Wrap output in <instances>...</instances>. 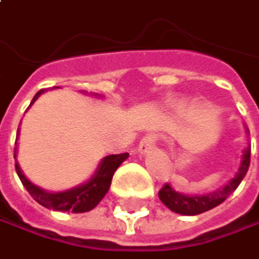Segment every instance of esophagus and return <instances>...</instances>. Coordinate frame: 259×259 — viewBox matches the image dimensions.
<instances>
[{
	"instance_id": "esophagus-1",
	"label": "esophagus",
	"mask_w": 259,
	"mask_h": 259,
	"mask_svg": "<svg viewBox=\"0 0 259 259\" xmlns=\"http://www.w3.org/2000/svg\"><path fill=\"white\" fill-rule=\"evenodd\" d=\"M154 143H156V137L154 136H147L144 137L138 146V153L140 154H147L150 150L154 147Z\"/></svg>"
}]
</instances>
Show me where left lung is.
<instances>
[{"mask_svg": "<svg viewBox=\"0 0 259 259\" xmlns=\"http://www.w3.org/2000/svg\"><path fill=\"white\" fill-rule=\"evenodd\" d=\"M249 163H251V144L243 150L239 169L236 170V174L233 175V178L225 187H222L214 192H210V194L187 195V194L175 191L174 188L170 187V184H166L159 191V198L174 213L184 214V215H197L204 211H208L214 207H217L219 204H222L236 188L239 187L242 179L245 178V175L249 169Z\"/></svg>", "mask_w": 259, "mask_h": 259, "instance_id": "left-lung-1", "label": "left lung"}]
</instances>
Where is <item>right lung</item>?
Here are the masks:
<instances>
[{
  "label": "right lung",
  "instance_id": "obj_1",
  "mask_svg": "<svg viewBox=\"0 0 259 259\" xmlns=\"http://www.w3.org/2000/svg\"><path fill=\"white\" fill-rule=\"evenodd\" d=\"M44 92L45 90H39L34 95L29 108ZM19 131L20 130H17V137H19ZM16 146H17V140H16ZM128 156H130L128 153H122V154H109V156L103 157L102 162L99 163L95 175L87 182L78 185V187L71 188V189H67V191H61V192H48L42 188L36 187L24 176L17 162H16V172L19 175L23 187L27 189V192L32 195L33 200L37 201L40 205H44L46 208L57 210V211L85 213V211L93 210L102 201V198L106 195V192L109 191L115 170L121 166L123 160L128 159ZM16 157H17V147L14 149V159Z\"/></svg>",
  "mask_w": 259,
  "mask_h": 259
}]
</instances>
